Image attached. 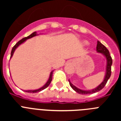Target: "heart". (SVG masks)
Wrapping results in <instances>:
<instances>
[{"label": "heart", "instance_id": "1", "mask_svg": "<svg viewBox=\"0 0 121 121\" xmlns=\"http://www.w3.org/2000/svg\"><path fill=\"white\" fill-rule=\"evenodd\" d=\"M84 43L85 45H88V42L87 41H84Z\"/></svg>", "mask_w": 121, "mask_h": 121}]
</instances>
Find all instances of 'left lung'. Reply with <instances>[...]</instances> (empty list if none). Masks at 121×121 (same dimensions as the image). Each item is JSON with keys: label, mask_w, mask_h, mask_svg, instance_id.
<instances>
[{"label": "left lung", "mask_w": 121, "mask_h": 121, "mask_svg": "<svg viewBox=\"0 0 121 121\" xmlns=\"http://www.w3.org/2000/svg\"><path fill=\"white\" fill-rule=\"evenodd\" d=\"M96 50L98 53H102L105 57H106L107 59V66H106V73H105V76L104 77V79L102 81V82L100 85H98L96 88H94V89L91 90H83L79 89V88H77L76 86H75L73 84H72L71 83L69 80V83H70V86H71V88L74 90L76 91L77 93H78L79 94H81V95H88V94H92L95 93H96L99 91H100V90H102V88L105 86V85H106L107 82L108 80L110 78L111 76V67H112V59L111 57L110 53H109V51L107 50L105 47L104 45L103 44L100 43L99 41H98V44H97L96 47Z\"/></svg>", "instance_id": "left-lung-1"}]
</instances>
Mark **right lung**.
<instances>
[{
  "label": "right lung",
  "mask_w": 121,
  "mask_h": 121,
  "mask_svg": "<svg viewBox=\"0 0 121 121\" xmlns=\"http://www.w3.org/2000/svg\"><path fill=\"white\" fill-rule=\"evenodd\" d=\"M37 33H36V32H34V33H32L31 35H30V36H27V37H24V38H23L22 39H21V40H19L17 43L13 47L12 50H11V53L10 58H11V57H12V56H13V53H14V52L15 50H16V49L20 45L22 44V43H23V42H24L25 41L26 39H30V38H31V37H34V36H37ZM53 72V71H52L51 73H50V77H49L48 80V81L47 82V83H46V84H45V85H43V86H42L41 88H39V89H37V90H26V91H26V92H28V93H37V92H39V91H40L43 90H44L45 88H46L47 87H48V85L50 84V83H51V81H52Z\"/></svg>",
  "instance_id": "1"
}]
</instances>
